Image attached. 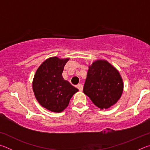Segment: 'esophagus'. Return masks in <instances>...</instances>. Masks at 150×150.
<instances>
[{
  "label": "esophagus",
  "instance_id": "esophagus-1",
  "mask_svg": "<svg viewBox=\"0 0 150 150\" xmlns=\"http://www.w3.org/2000/svg\"><path fill=\"white\" fill-rule=\"evenodd\" d=\"M77 87L78 88V89L80 91H83V85H81V84H79V85H77Z\"/></svg>",
  "mask_w": 150,
  "mask_h": 150
}]
</instances>
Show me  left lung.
<instances>
[{"instance_id":"obj_1","label":"left lung","mask_w":150,"mask_h":150,"mask_svg":"<svg viewBox=\"0 0 150 150\" xmlns=\"http://www.w3.org/2000/svg\"><path fill=\"white\" fill-rule=\"evenodd\" d=\"M122 78L108 61L97 59L88 65L83 93L101 110L118 102L123 93Z\"/></svg>"}]
</instances>
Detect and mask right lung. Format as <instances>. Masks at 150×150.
I'll list each match as a JSON object with an SVG mask.
<instances>
[{
  "label": "right lung",
  "instance_id": "obj_1",
  "mask_svg": "<svg viewBox=\"0 0 150 150\" xmlns=\"http://www.w3.org/2000/svg\"><path fill=\"white\" fill-rule=\"evenodd\" d=\"M69 59V57L48 58L38 68L33 79L32 88L38 102L54 112L64 110L79 91L62 77L63 68Z\"/></svg>",
  "mask_w": 150,
  "mask_h": 150
}]
</instances>
